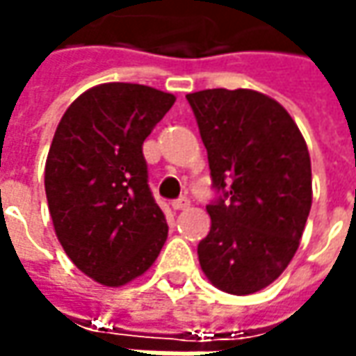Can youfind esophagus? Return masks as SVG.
<instances>
[{
  "label": "esophagus",
  "instance_id": "1",
  "mask_svg": "<svg viewBox=\"0 0 356 356\" xmlns=\"http://www.w3.org/2000/svg\"><path fill=\"white\" fill-rule=\"evenodd\" d=\"M188 206H190V200L186 198V196H182V198H178L172 202V208H174V210H186Z\"/></svg>",
  "mask_w": 356,
  "mask_h": 356
}]
</instances>
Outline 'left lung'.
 <instances>
[{"label":"left lung","instance_id":"1","mask_svg":"<svg viewBox=\"0 0 356 356\" xmlns=\"http://www.w3.org/2000/svg\"><path fill=\"white\" fill-rule=\"evenodd\" d=\"M208 150L212 226L198 243L202 271L232 295H250L293 259L311 210L307 144L277 101L250 89L186 95Z\"/></svg>","mask_w":356,"mask_h":356}]
</instances>
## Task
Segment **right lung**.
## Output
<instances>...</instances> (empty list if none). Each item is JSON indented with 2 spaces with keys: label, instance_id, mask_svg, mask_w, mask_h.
I'll use <instances>...</instances> for the list:
<instances>
[{
  "label": "right lung",
  "instance_id": "right-lung-1",
  "mask_svg": "<svg viewBox=\"0 0 356 356\" xmlns=\"http://www.w3.org/2000/svg\"><path fill=\"white\" fill-rule=\"evenodd\" d=\"M176 97L104 83L65 111L45 162V194L55 234L85 275L120 287L156 261L168 238L148 186L143 143Z\"/></svg>",
  "mask_w": 356,
  "mask_h": 356
}]
</instances>
